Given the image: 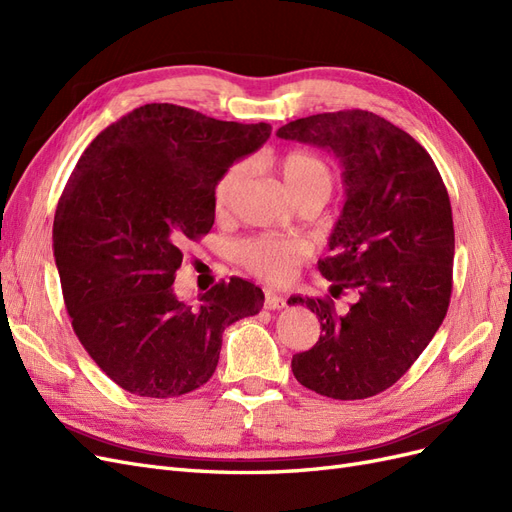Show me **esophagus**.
I'll return each instance as SVG.
<instances>
[{
  "label": "esophagus",
  "mask_w": 512,
  "mask_h": 512,
  "mask_svg": "<svg viewBox=\"0 0 512 512\" xmlns=\"http://www.w3.org/2000/svg\"><path fill=\"white\" fill-rule=\"evenodd\" d=\"M286 307V299L280 297L275 292H265V309H284Z\"/></svg>",
  "instance_id": "obj_1"
}]
</instances>
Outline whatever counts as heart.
<instances>
[{
    "mask_svg": "<svg viewBox=\"0 0 512 512\" xmlns=\"http://www.w3.org/2000/svg\"><path fill=\"white\" fill-rule=\"evenodd\" d=\"M277 173L284 183L286 192L294 198V203H301L305 198H324L327 200L333 190V173L318 156L309 151H288L275 164ZM247 175V166L243 162L232 164L226 173L215 183L213 200L215 207L226 209ZM312 254V247L307 241L297 237H280V235H262L256 239H247L239 247V258L260 280L271 284L288 282L294 269L305 262Z\"/></svg>",
    "mask_w": 512,
    "mask_h": 512,
    "instance_id": "heart-1",
    "label": "heart"
}]
</instances>
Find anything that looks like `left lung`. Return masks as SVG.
I'll use <instances>...</instances> for the list:
<instances>
[{"label":"left lung","instance_id":"obj_1","mask_svg":"<svg viewBox=\"0 0 512 512\" xmlns=\"http://www.w3.org/2000/svg\"><path fill=\"white\" fill-rule=\"evenodd\" d=\"M277 136L327 149L342 164L335 254L318 269L333 297L356 294L346 314L331 299H288L322 327L312 350L292 356V374L324 397H374L412 367L451 303L455 228L444 181L408 132L361 108L290 121Z\"/></svg>","mask_w":512,"mask_h":512}]
</instances>
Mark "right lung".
Here are the masks:
<instances>
[{"instance_id":"1","label":"right lung","mask_w":512,"mask_h":512,"mask_svg":"<svg viewBox=\"0 0 512 512\" xmlns=\"http://www.w3.org/2000/svg\"><path fill=\"white\" fill-rule=\"evenodd\" d=\"M269 123L145 104L102 130L76 162L53 222V256L72 329L123 391L166 399L203 386L222 333L256 316L262 290L230 277L181 301L185 239L207 235L215 183L267 143Z\"/></svg>"}]
</instances>
